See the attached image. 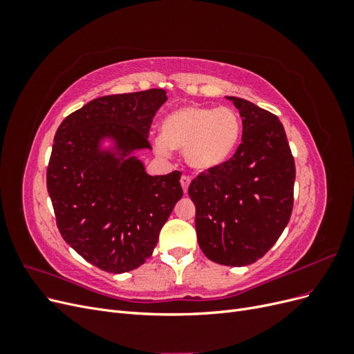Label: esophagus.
Returning a JSON list of instances; mask_svg holds the SVG:
<instances>
[{
  "instance_id": "1",
  "label": "esophagus",
  "mask_w": 354,
  "mask_h": 354,
  "mask_svg": "<svg viewBox=\"0 0 354 354\" xmlns=\"http://www.w3.org/2000/svg\"><path fill=\"white\" fill-rule=\"evenodd\" d=\"M180 183H181V187H183V190H185V194H187V189H189V185H190V177L183 176L180 178Z\"/></svg>"
}]
</instances>
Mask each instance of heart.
<instances>
[{"instance_id":"1","label":"heart","mask_w":354,"mask_h":354,"mask_svg":"<svg viewBox=\"0 0 354 354\" xmlns=\"http://www.w3.org/2000/svg\"><path fill=\"white\" fill-rule=\"evenodd\" d=\"M239 115L227 106H185L171 112L162 122L156 151L185 152L187 164L198 171L216 168L232 156L241 137Z\"/></svg>"}]
</instances>
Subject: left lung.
I'll return each instance as SVG.
<instances>
[{"label": "left lung", "mask_w": 354, "mask_h": 354, "mask_svg": "<svg viewBox=\"0 0 354 354\" xmlns=\"http://www.w3.org/2000/svg\"><path fill=\"white\" fill-rule=\"evenodd\" d=\"M242 143L189 186L202 252L214 263H255L279 239L294 205L295 164L279 118L239 97Z\"/></svg>", "instance_id": "obj_1"}]
</instances>
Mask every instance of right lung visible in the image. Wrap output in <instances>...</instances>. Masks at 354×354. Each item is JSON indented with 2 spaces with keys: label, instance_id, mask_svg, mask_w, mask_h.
I'll list each match as a JSON object with an SVG mask.
<instances>
[{
  "label": "right lung",
  "instance_id": "right-lung-1",
  "mask_svg": "<svg viewBox=\"0 0 354 354\" xmlns=\"http://www.w3.org/2000/svg\"><path fill=\"white\" fill-rule=\"evenodd\" d=\"M167 91L112 94L88 102L57 128L47 190L62 238L108 273L137 269L183 196L180 171L149 176L136 151L147 140ZM109 140L113 146L104 149Z\"/></svg>",
  "mask_w": 354,
  "mask_h": 354
}]
</instances>
